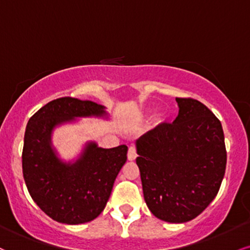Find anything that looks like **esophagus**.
<instances>
[{"label": "esophagus", "mask_w": 250, "mask_h": 250, "mask_svg": "<svg viewBox=\"0 0 250 250\" xmlns=\"http://www.w3.org/2000/svg\"><path fill=\"white\" fill-rule=\"evenodd\" d=\"M136 149L135 146H129L128 149V159L129 161H135L136 159Z\"/></svg>", "instance_id": "1"}]
</instances>
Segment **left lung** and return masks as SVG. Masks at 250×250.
Returning a JSON list of instances; mask_svg holds the SVG:
<instances>
[{
	"label": "left lung",
	"mask_w": 250,
	"mask_h": 250,
	"mask_svg": "<svg viewBox=\"0 0 250 250\" xmlns=\"http://www.w3.org/2000/svg\"><path fill=\"white\" fill-rule=\"evenodd\" d=\"M178 116L136 141L143 195L156 218L190 221L218 194L227 154L221 122L194 99L176 98Z\"/></svg>",
	"instance_id": "8db88e82"
}]
</instances>
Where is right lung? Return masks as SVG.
<instances>
[{
	"mask_svg": "<svg viewBox=\"0 0 250 250\" xmlns=\"http://www.w3.org/2000/svg\"><path fill=\"white\" fill-rule=\"evenodd\" d=\"M80 117L108 119L93 101L60 98L30 117L24 134L23 177L31 198L53 220L79 225L94 220L106 207L114 182L127 161L128 146L104 149L88 141L73 161H62L52 144L57 127Z\"/></svg>",
	"mask_w": 250,
	"mask_h": 250,
	"instance_id": "obj_1",
	"label": "right lung"
}]
</instances>
